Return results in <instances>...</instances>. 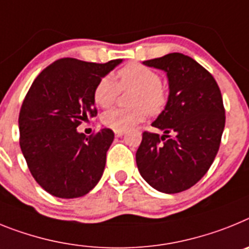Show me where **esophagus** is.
Returning <instances> with one entry per match:
<instances>
[{"label":"esophagus","instance_id":"esophagus-1","mask_svg":"<svg viewBox=\"0 0 249 249\" xmlns=\"http://www.w3.org/2000/svg\"><path fill=\"white\" fill-rule=\"evenodd\" d=\"M123 135H124V131H115V137L122 138Z\"/></svg>","mask_w":249,"mask_h":249}]
</instances>
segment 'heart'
<instances>
[{
  "mask_svg": "<svg viewBox=\"0 0 249 249\" xmlns=\"http://www.w3.org/2000/svg\"><path fill=\"white\" fill-rule=\"evenodd\" d=\"M119 85L111 76H104L94 89V100L101 107L115 103L120 89H134L127 109L114 107L105 111L101 122L109 129L125 131L142 123L146 115L158 114L166 103L165 90L160 85V76L153 69L140 64H129L118 72Z\"/></svg>",
  "mask_w": 249,
  "mask_h": 249,
  "instance_id": "heart-1",
  "label": "heart"
}]
</instances>
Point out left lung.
<instances>
[{
    "label": "left lung",
    "mask_w": 249,
    "mask_h": 249,
    "mask_svg": "<svg viewBox=\"0 0 249 249\" xmlns=\"http://www.w3.org/2000/svg\"><path fill=\"white\" fill-rule=\"evenodd\" d=\"M142 64L166 73L169 95L151 123L164 134L142 133L138 169L154 189L179 193L199 181L214 160L226 124L223 99L214 77L189 56L173 53Z\"/></svg>",
    "instance_id": "1"
}]
</instances>
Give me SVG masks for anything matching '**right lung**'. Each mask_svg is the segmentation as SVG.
<instances>
[{"label":"right lung","instance_id":"obj_1","mask_svg":"<svg viewBox=\"0 0 249 249\" xmlns=\"http://www.w3.org/2000/svg\"><path fill=\"white\" fill-rule=\"evenodd\" d=\"M60 59L32 83L18 116L20 146L35 180L57 198H79L98 184L114 140L110 129L86 138L76 127L96 114L94 89L122 64Z\"/></svg>","mask_w":249,"mask_h":249}]
</instances>
